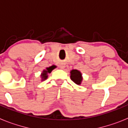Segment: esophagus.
<instances>
[{
	"instance_id": "1",
	"label": "esophagus",
	"mask_w": 128,
	"mask_h": 128,
	"mask_svg": "<svg viewBox=\"0 0 128 128\" xmlns=\"http://www.w3.org/2000/svg\"><path fill=\"white\" fill-rule=\"evenodd\" d=\"M61 68H65V66H64V65H61Z\"/></svg>"
}]
</instances>
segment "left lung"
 <instances>
[{
	"mask_svg": "<svg viewBox=\"0 0 128 128\" xmlns=\"http://www.w3.org/2000/svg\"><path fill=\"white\" fill-rule=\"evenodd\" d=\"M71 74V79L74 81L76 84H80L81 81H82V75L80 74L79 71L77 70H72L70 72Z\"/></svg>",
	"mask_w": 128,
	"mask_h": 128,
	"instance_id": "left-lung-1",
	"label": "left lung"
}]
</instances>
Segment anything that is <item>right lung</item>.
Wrapping results in <instances>:
<instances>
[{"label": "right lung", "mask_w": 128, "mask_h": 128, "mask_svg": "<svg viewBox=\"0 0 128 128\" xmlns=\"http://www.w3.org/2000/svg\"><path fill=\"white\" fill-rule=\"evenodd\" d=\"M55 68H56L55 66H51V67L47 68H46V70H45L43 71V73L42 74V75H41V77H42V80H45V79H47L48 77V74H50V73L52 72V70L54 69Z\"/></svg>", "instance_id": "right-lung-1"}]
</instances>
